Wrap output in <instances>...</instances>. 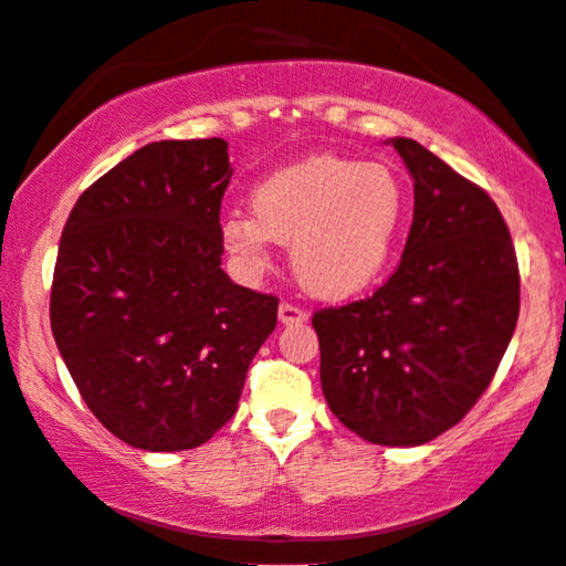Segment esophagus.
<instances>
[{
    "label": "esophagus",
    "mask_w": 566,
    "mask_h": 566,
    "mask_svg": "<svg viewBox=\"0 0 566 566\" xmlns=\"http://www.w3.org/2000/svg\"><path fill=\"white\" fill-rule=\"evenodd\" d=\"M305 321H307V311H303V307L292 303L279 305V323H282V326H297V323H305Z\"/></svg>",
    "instance_id": "esophagus-1"
}]
</instances>
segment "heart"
Wrapping results in <instances>:
<instances>
[{"mask_svg": "<svg viewBox=\"0 0 566 566\" xmlns=\"http://www.w3.org/2000/svg\"><path fill=\"white\" fill-rule=\"evenodd\" d=\"M251 214L222 220V243L240 266L266 269L271 243H290L305 292L346 300L370 290L394 261L409 199L386 165L315 155L261 178Z\"/></svg>", "mask_w": 566, "mask_h": 566, "instance_id": "b5f03b06", "label": "heart"}]
</instances>
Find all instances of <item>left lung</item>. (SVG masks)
Returning <instances> with one entry per match:
<instances>
[{
    "label": "left lung",
    "instance_id": "obj_1",
    "mask_svg": "<svg viewBox=\"0 0 566 566\" xmlns=\"http://www.w3.org/2000/svg\"><path fill=\"white\" fill-rule=\"evenodd\" d=\"M413 178L401 263L373 297L313 315L321 388L344 427L413 448L455 427L492 382L520 313L517 255L484 188L419 142L390 139Z\"/></svg>",
    "mask_w": 566,
    "mask_h": 566
}]
</instances>
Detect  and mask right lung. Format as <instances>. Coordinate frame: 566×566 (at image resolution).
I'll return each instance as SVG.
<instances>
[{"mask_svg": "<svg viewBox=\"0 0 566 566\" xmlns=\"http://www.w3.org/2000/svg\"><path fill=\"white\" fill-rule=\"evenodd\" d=\"M228 142L168 139L97 178L70 212L51 331L80 396L126 446L176 453L228 424L274 295L222 271Z\"/></svg>", "mask_w": 566, "mask_h": 566, "instance_id": "right-lung-1", "label": "right lung"}]
</instances>
